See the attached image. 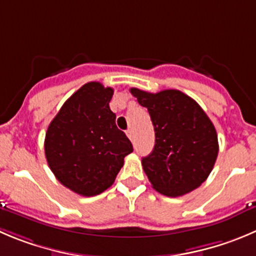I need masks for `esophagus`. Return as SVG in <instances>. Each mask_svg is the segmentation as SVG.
I'll list each match as a JSON object with an SVG mask.
<instances>
[{"instance_id":"1","label":"esophagus","mask_w":256,"mask_h":256,"mask_svg":"<svg viewBox=\"0 0 256 256\" xmlns=\"http://www.w3.org/2000/svg\"><path fill=\"white\" fill-rule=\"evenodd\" d=\"M126 136H128V138H130V140H134V132H133L132 128H130V130H126Z\"/></svg>"}]
</instances>
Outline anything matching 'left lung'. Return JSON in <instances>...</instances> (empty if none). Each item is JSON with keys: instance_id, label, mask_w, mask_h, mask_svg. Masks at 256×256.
<instances>
[{"instance_id": "left-lung-1", "label": "left lung", "mask_w": 256, "mask_h": 256, "mask_svg": "<svg viewBox=\"0 0 256 256\" xmlns=\"http://www.w3.org/2000/svg\"><path fill=\"white\" fill-rule=\"evenodd\" d=\"M130 93L148 109L156 143L142 166L152 187L168 197L194 191L206 181L218 153V133L202 108L180 90Z\"/></svg>"}]
</instances>
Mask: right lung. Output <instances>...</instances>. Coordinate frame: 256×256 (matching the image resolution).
<instances>
[{"mask_svg":"<svg viewBox=\"0 0 256 256\" xmlns=\"http://www.w3.org/2000/svg\"><path fill=\"white\" fill-rule=\"evenodd\" d=\"M112 88L82 85L51 120L45 137L48 167L59 182L82 196H96L113 184L133 146L116 126L109 108Z\"/></svg>","mask_w":256,"mask_h":256,"instance_id":"obj_1","label":"right lung"}]
</instances>
